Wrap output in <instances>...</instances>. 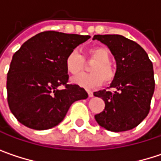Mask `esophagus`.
<instances>
[{"instance_id": "obj_1", "label": "esophagus", "mask_w": 161, "mask_h": 161, "mask_svg": "<svg viewBox=\"0 0 161 161\" xmlns=\"http://www.w3.org/2000/svg\"><path fill=\"white\" fill-rule=\"evenodd\" d=\"M87 94H88V97H93V92L91 90H87Z\"/></svg>"}]
</instances>
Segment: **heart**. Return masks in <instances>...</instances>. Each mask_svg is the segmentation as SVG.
<instances>
[{
  "instance_id": "1",
  "label": "heart",
  "mask_w": 161,
  "mask_h": 161,
  "mask_svg": "<svg viewBox=\"0 0 161 161\" xmlns=\"http://www.w3.org/2000/svg\"><path fill=\"white\" fill-rule=\"evenodd\" d=\"M89 56L97 61L92 66L90 75H80L72 79V82L81 87L93 89L103 85V80L110 83L114 78V71L110 65V52L105 47H94L89 50ZM84 66L83 57L77 50H72L65 58L66 71L74 75L80 73Z\"/></svg>"
}]
</instances>
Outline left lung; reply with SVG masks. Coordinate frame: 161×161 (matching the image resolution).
<instances>
[{
    "label": "left lung",
    "instance_id": "obj_1",
    "mask_svg": "<svg viewBox=\"0 0 161 161\" xmlns=\"http://www.w3.org/2000/svg\"><path fill=\"white\" fill-rule=\"evenodd\" d=\"M110 49L116 61V72L110 87L94 96L105 103L104 110L95 114L97 123L107 130L120 132L137 127L148 114L155 90L153 64L145 49L118 34L94 35Z\"/></svg>",
    "mask_w": 161,
    "mask_h": 161
}]
</instances>
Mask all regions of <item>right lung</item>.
<instances>
[{"label":"right lung","instance_id":"right-lung-1","mask_svg":"<svg viewBox=\"0 0 161 161\" xmlns=\"http://www.w3.org/2000/svg\"><path fill=\"white\" fill-rule=\"evenodd\" d=\"M88 35L44 31L25 42L12 58L7 74V101L22 125L44 130L58 125L70 106L88 97L77 85H68L67 55ZM65 85L64 90H58Z\"/></svg>","mask_w":161,"mask_h":161}]
</instances>
